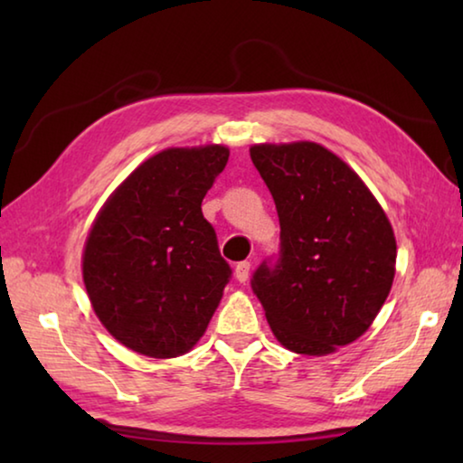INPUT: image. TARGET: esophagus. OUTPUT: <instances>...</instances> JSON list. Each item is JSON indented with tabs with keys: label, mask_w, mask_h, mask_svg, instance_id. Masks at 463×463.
Segmentation results:
<instances>
[{
	"label": "esophagus",
	"mask_w": 463,
	"mask_h": 463,
	"mask_svg": "<svg viewBox=\"0 0 463 463\" xmlns=\"http://www.w3.org/2000/svg\"><path fill=\"white\" fill-rule=\"evenodd\" d=\"M249 273H250L249 261H241V263H237V268H234V278H237L241 284H245V281L249 279Z\"/></svg>",
	"instance_id": "obj_1"
}]
</instances>
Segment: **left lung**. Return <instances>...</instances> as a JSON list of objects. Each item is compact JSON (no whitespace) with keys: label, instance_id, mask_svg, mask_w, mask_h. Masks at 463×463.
Returning a JSON list of instances; mask_svg holds the SVG:
<instances>
[{"label":"left lung","instance_id":"obj_1","mask_svg":"<svg viewBox=\"0 0 463 463\" xmlns=\"http://www.w3.org/2000/svg\"><path fill=\"white\" fill-rule=\"evenodd\" d=\"M250 161L279 218V255L255 269L276 339L326 355L359 339L390 294L396 239L386 213L347 163L308 140L255 145Z\"/></svg>","mask_w":463,"mask_h":463}]
</instances>
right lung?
Instances as JSON below:
<instances>
[{
    "instance_id": "right-lung-1",
    "label": "right lung",
    "mask_w": 463,
    "mask_h": 463,
    "mask_svg": "<svg viewBox=\"0 0 463 463\" xmlns=\"http://www.w3.org/2000/svg\"><path fill=\"white\" fill-rule=\"evenodd\" d=\"M229 148H165L124 179L83 250V281L108 333L140 355L190 351L213 318L231 265L202 214Z\"/></svg>"
}]
</instances>
